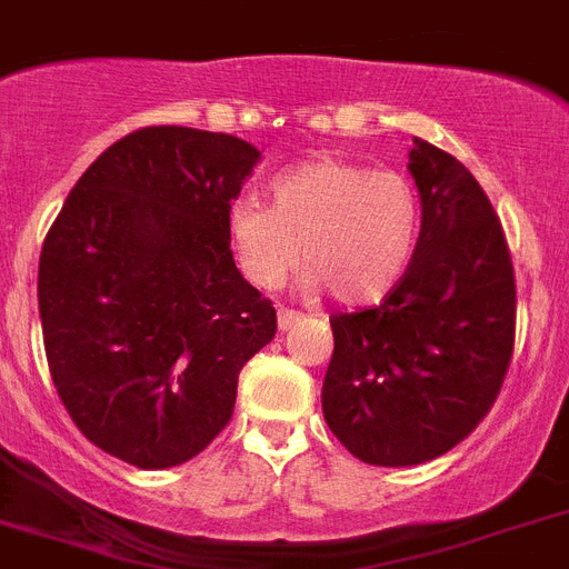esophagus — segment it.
Masks as SVG:
<instances>
[{
    "label": "esophagus",
    "instance_id": "obj_1",
    "mask_svg": "<svg viewBox=\"0 0 569 569\" xmlns=\"http://www.w3.org/2000/svg\"><path fill=\"white\" fill-rule=\"evenodd\" d=\"M300 318H303L300 312H291V309H280V312H278V329H280V332H289V329H295V326L300 323Z\"/></svg>",
    "mask_w": 569,
    "mask_h": 569
}]
</instances>
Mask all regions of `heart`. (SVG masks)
I'll return each mask as SVG.
<instances>
[{
  "mask_svg": "<svg viewBox=\"0 0 569 569\" xmlns=\"http://www.w3.org/2000/svg\"><path fill=\"white\" fill-rule=\"evenodd\" d=\"M237 269L260 289L303 260L306 289L346 306L378 303L401 283L421 237V197L409 177L340 157H315L271 182V206L237 197L226 211Z\"/></svg>",
  "mask_w": 569,
  "mask_h": 569,
  "instance_id": "obj_1",
  "label": "heart"
}]
</instances>
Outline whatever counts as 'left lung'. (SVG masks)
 Wrapping results in <instances>:
<instances>
[{
  "label": "left lung",
  "mask_w": 569,
  "mask_h": 569,
  "mask_svg": "<svg viewBox=\"0 0 569 569\" xmlns=\"http://www.w3.org/2000/svg\"><path fill=\"white\" fill-rule=\"evenodd\" d=\"M421 237L372 309L335 315L323 418L355 458L415 467L461 443L501 392L516 343V274L501 220L452 154L418 140Z\"/></svg>",
  "instance_id": "left-lung-1"
}]
</instances>
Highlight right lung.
<instances>
[{"label": "right lung", "mask_w": 569, "mask_h": 569, "mask_svg": "<svg viewBox=\"0 0 569 569\" xmlns=\"http://www.w3.org/2000/svg\"><path fill=\"white\" fill-rule=\"evenodd\" d=\"M260 160L200 128H140L77 180L39 254L53 387L93 447L186 463L231 421L278 315L234 266L226 211Z\"/></svg>", "instance_id": "1"}]
</instances>
